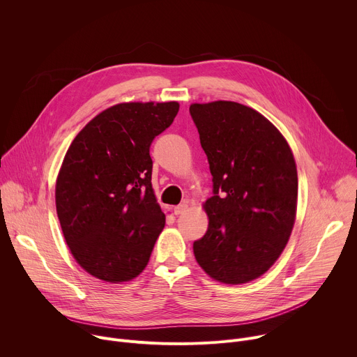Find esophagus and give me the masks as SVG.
<instances>
[{
    "instance_id": "1",
    "label": "esophagus",
    "mask_w": 357,
    "mask_h": 357,
    "mask_svg": "<svg viewBox=\"0 0 357 357\" xmlns=\"http://www.w3.org/2000/svg\"><path fill=\"white\" fill-rule=\"evenodd\" d=\"M188 208H189V205H188V203H186V202H183V203H181V205L175 206V209H174V213H175L176 216H179V215L185 213V212L188 211Z\"/></svg>"
}]
</instances>
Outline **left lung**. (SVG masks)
I'll list each match as a JSON object with an SVG mask.
<instances>
[{
    "label": "left lung",
    "mask_w": 357,
    "mask_h": 357,
    "mask_svg": "<svg viewBox=\"0 0 357 357\" xmlns=\"http://www.w3.org/2000/svg\"><path fill=\"white\" fill-rule=\"evenodd\" d=\"M189 112L213 176V196L203 203L209 226L193 243L195 259L219 282H250L273 267L291 236L294 154L270 120L236 101L193 103Z\"/></svg>",
    "instance_id": "left-lung-1"
}]
</instances>
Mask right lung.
I'll use <instances>...</instances> for the list:
<instances>
[{
    "mask_svg": "<svg viewBox=\"0 0 357 357\" xmlns=\"http://www.w3.org/2000/svg\"><path fill=\"white\" fill-rule=\"evenodd\" d=\"M178 101H130L91 119L72 141L56 178V212L76 263L112 284L146 267L165 226L151 183V142Z\"/></svg>",
    "mask_w": 357,
    "mask_h": 357,
    "instance_id": "right-lung-1",
    "label": "right lung"
}]
</instances>
